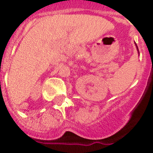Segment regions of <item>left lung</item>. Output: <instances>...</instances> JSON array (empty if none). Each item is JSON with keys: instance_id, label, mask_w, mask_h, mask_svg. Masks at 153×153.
Listing matches in <instances>:
<instances>
[{"instance_id": "8db88e82", "label": "left lung", "mask_w": 153, "mask_h": 153, "mask_svg": "<svg viewBox=\"0 0 153 153\" xmlns=\"http://www.w3.org/2000/svg\"><path fill=\"white\" fill-rule=\"evenodd\" d=\"M137 48H138V47H137Z\"/></svg>"}]
</instances>
